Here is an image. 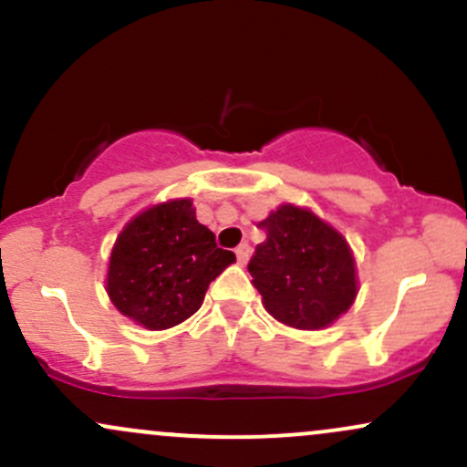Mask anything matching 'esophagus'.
I'll return each instance as SVG.
<instances>
[{
  "label": "esophagus",
  "instance_id": "1",
  "mask_svg": "<svg viewBox=\"0 0 467 467\" xmlns=\"http://www.w3.org/2000/svg\"><path fill=\"white\" fill-rule=\"evenodd\" d=\"M250 252H252V250H250L248 244H239V245H237V250H234V254H237V261H239L241 265H244L245 261L250 259Z\"/></svg>",
  "mask_w": 467,
  "mask_h": 467
}]
</instances>
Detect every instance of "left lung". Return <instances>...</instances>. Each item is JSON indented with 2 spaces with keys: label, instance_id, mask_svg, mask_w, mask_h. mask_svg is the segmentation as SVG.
I'll list each match as a JSON object with an SVG mask.
<instances>
[{
  "label": "left lung",
  "instance_id": "8db88e82",
  "mask_svg": "<svg viewBox=\"0 0 467 467\" xmlns=\"http://www.w3.org/2000/svg\"><path fill=\"white\" fill-rule=\"evenodd\" d=\"M248 272L265 309L296 329H323L356 301V261L347 239L312 211L283 203L259 223Z\"/></svg>",
  "mask_w": 467,
  "mask_h": 467
}]
</instances>
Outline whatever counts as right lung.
<instances>
[{"mask_svg":"<svg viewBox=\"0 0 467 467\" xmlns=\"http://www.w3.org/2000/svg\"><path fill=\"white\" fill-rule=\"evenodd\" d=\"M234 261L217 248L191 200L147 208L118 234L107 270V294L144 329H169L202 307L208 285Z\"/></svg>","mask_w":467,"mask_h":467,"instance_id":"right-lung-1","label":"right lung"}]
</instances>
